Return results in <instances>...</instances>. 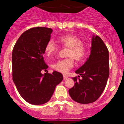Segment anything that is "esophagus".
I'll return each mask as SVG.
<instances>
[{
  "label": "esophagus",
  "mask_w": 124,
  "mask_h": 124,
  "mask_svg": "<svg viewBox=\"0 0 124 124\" xmlns=\"http://www.w3.org/2000/svg\"><path fill=\"white\" fill-rule=\"evenodd\" d=\"M68 76H66V75H65V74H64V75H63V79H64V80L65 79H68Z\"/></svg>",
  "instance_id": "obj_1"
}]
</instances>
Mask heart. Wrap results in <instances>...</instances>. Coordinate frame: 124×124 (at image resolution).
<instances>
[{
	"mask_svg": "<svg viewBox=\"0 0 124 124\" xmlns=\"http://www.w3.org/2000/svg\"><path fill=\"white\" fill-rule=\"evenodd\" d=\"M58 41L61 45L70 48L67 54L70 57L57 61L53 63L51 66L57 71L66 73L74 66V58L78 61L84 60L87 54V48L80 38L73 35L61 36L59 37ZM45 51L48 56H51L57 51L56 45L50 40L46 45Z\"/></svg>",
	"mask_w": 124,
	"mask_h": 124,
	"instance_id": "heart-1",
	"label": "heart"
}]
</instances>
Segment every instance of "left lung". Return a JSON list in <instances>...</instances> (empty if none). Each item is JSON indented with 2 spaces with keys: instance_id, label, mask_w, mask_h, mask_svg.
Masks as SVG:
<instances>
[{
  "instance_id": "1",
  "label": "left lung",
  "mask_w": 124,
  "mask_h": 124,
  "mask_svg": "<svg viewBox=\"0 0 124 124\" xmlns=\"http://www.w3.org/2000/svg\"><path fill=\"white\" fill-rule=\"evenodd\" d=\"M75 73L82 79L73 78L75 84L69 89L71 97L80 104L96 101L104 90L109 76V51L100 37L93 36L90 55Z\"/></svg>"
}]
</instances>
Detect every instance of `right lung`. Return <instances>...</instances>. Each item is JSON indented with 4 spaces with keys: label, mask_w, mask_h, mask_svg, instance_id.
<instances>
[{
    "label": "right lung",
    "mask_w": 124,
    "mask_h": 124,
    "mask_svg": "<svg viewBox=\"0 0 124 124\" xmlns=\"http://www.w3.org/2000/svg\"><path fill=\"white\" fill-rule=\"evenodd\" d=\"M52 31L46 27L30 28L22 34L13 48V81L20 95L31 104L47 102L63 79V74L56 71L41 73L48 68L43 54Z\"/></svg>",
    "instance_id": "obj_1"
}]
</instances>
